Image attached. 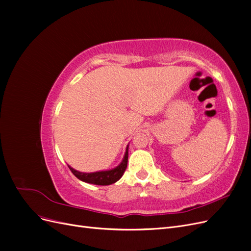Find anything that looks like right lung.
Listing matches in <instances>:
<instances>
[{
	"label": "right lung",
	"mask_w": 251,
	"mask_h": 251,
	"mask_svg": "<svg viewBox=\"0 0 251 251\" xmlns=\"http://www.w3.org/2000/svg\"><path fill=\"white\" fill-rule=\"evenodd\" d=\"M127 157H128V144L126 147V151L123 161L120 162L118 166L115 169L110 171H101V172H95V173H81L76 170L72 169L69 166L70 171L73 173V175L79 180L87 182V183L96 184V185H110L112 183H115L121 177L126 169L127 165Z\"/></svg>",
	"instance_id": "obj_1"
}]
</instances>
